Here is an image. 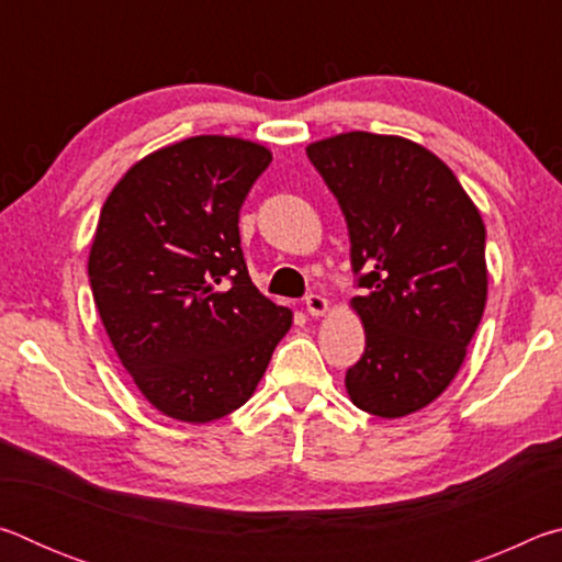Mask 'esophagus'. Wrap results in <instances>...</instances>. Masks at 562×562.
I'll return each instance as SVG.
<instances>
[{
    "mask_svg": "<svg viewBox=\"0 0 562 562\" xmlns=\"http://www.w3.org/2000/svg\"><path fill=\"white\" fill-rule=\"evenodd\" d=\"M304 310H307V315H312V317L325 315L327 300L322 297V294H307V297H304Z\"/></svg>",
    "mask_w": 562,
    "mask_h": 562,
    "instance_id": "obj_1",
    "label": "esophagus"
}]
</instances>
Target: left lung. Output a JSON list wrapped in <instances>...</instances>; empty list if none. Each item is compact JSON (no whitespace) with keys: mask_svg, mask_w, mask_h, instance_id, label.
<instances>
[{"mask_svg":"<svg viewBox=\"0 0 562 562\" xmlns=\"http://www.w3.org/2000/svg\"><path fill=\"white\" fill-rule=\"evenodd\" d=\"M337 198L367 347L345 384L361 412L398 418L459 372L486 307V227L431 150L351 131L307 148Z\"/></svg>","mask_w":562,"mask_h":562,"instance_id":"obj_1","label":"left lung"}]
</instances>
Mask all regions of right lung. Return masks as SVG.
Wrapping results in <instances>:
<instances>
[{"mask_svg":"<svg viewBox=\"0 0 562 562\" xmlns=\"http://www.w3.org/2000/svg\"><path fill=\"white\" fill-rule=\"evenodd\" d=\"M270 160L243 138H186L138 160L101 207L93 302L140 394L178 422L240 408L292 325L252 284L237 227Z\"/></svg>","mask_w":562,"mask_h":562,"instance_id":"1","label":"right lung"}]
</instances>
